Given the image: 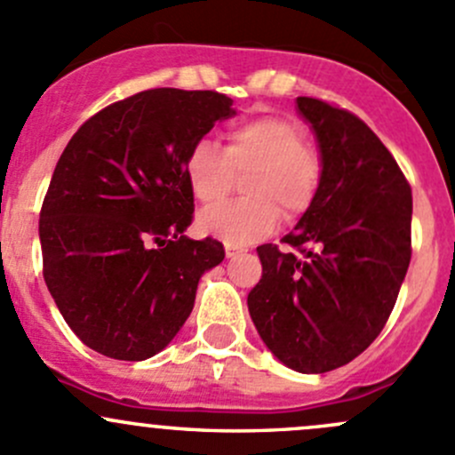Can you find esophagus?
<instances>
[{"label":"esophagus","instance_id":"34e87169","mask_svg":"<svg viewBox=\"0 0 455 455\" xmlns=\"http://www.w3.org/2000/svg\"><path fill=\"white\" fill-rule=\"evenodd\" d=\"M243 251H247V250H243V247H236V245H226L228 259H236V256H241Z\"/></svg>","mask_w":455,"mask_h":455}]
</instances>
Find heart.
Returning <instances> with one entry per match:
<instances>
[{"mask_svg":"<svg viewBox=\"0 0 455 455\" xmlns=\"http://www.w3.org/2000/svg\"><path fill=\"white\" fill-rule=\"evenodd\" d=\"M234 172H248L243 180L247 199L204 210L199 228L226 245H250L278 226L280 212L293 221L311 208L322 181V159L304 142L296 123L259 116L229 126L226 151L199 140L184 162L190 193L204 205L219 204L232 190Z\"/></svg>","mask_w":455,"mask_h":455,"instance_id":"1","label":"heart"}]
</instances>
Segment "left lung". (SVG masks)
Instances as JSON below:
<instances>
[{"label":"left lung","instance_id":"8db88e82","mask_svg":"<svg viewBox=\"0 0 455 455\" xmlns=\"http://www.w3.org/2000/svg\"><path fill=\"white\" fill-rule=\"evenodd\" d=\"M322 157L311 208L283 238L256 247L262 278L247 296L267 348L291 370L353 362L386 326L411 259V188L392 153L350 111L299 96Z\"/></svg>","mask_w":455,"mask_h":455}]
</instances>
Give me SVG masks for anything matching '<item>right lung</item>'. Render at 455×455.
Listing matches in <instances>:
<instances>
[{"label":"right lung","instance_id":"add662e5","mask_svg":"<svg viewBox=\"0 0 455 455\" xmlns=\"http://www.w3.org/2000/svg\"><path fill=\"white\" fill-rule=\"evenodd\" d=\"M234 114L226 93L147 89L98 111L65 147L41 205L44 278L96 353L142 362L166 348L204 271L226 259L214 238L184 234L195 212L184 162Z\"/></svg>","mask_w":455,"mask_h":455}]
</instances>
